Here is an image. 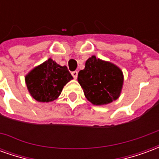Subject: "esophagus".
<instances>
[{
	"label": "esophagus",
	"mask_w": 159,
	"mask_h": 159,
	"mask_svg": "<svg viewBox=\"0 0 159 159\" xmlns=\"http://www.w3.org/2000/svg\"><path fill=\"white\" fill-rule=\"evenodd\" d=\"M77 74H78V72H77L76 70H75V71H72V72H71V75H72V76L74 77V79H76V78H77Z\"/></svg>",
	"instance_id": "esophagus-1"
}]
</instances>
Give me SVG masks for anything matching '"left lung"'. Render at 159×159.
<instances>
[{"label": "left lung", "mask_w": 159, "mask_h": 159, "mask_svg": "<svg viewBox=\"0 0 159 159\" xmlns=\"http://www.w3.org/2000/svg\"><path fill=\"white\" fill-rule=\"evenodd\" d=\"M78 83L87 100L95 106L107 105L120 96L123 89V74L119 67L93 55L80 70Z\"/></svg>", "instance_id": "1"}]
</instances>
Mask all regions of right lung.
Instances as JSON below:
<instances>
[{
  "label": "right lung",
  "mask_w": 159,
  "mask_h": 159,
  "mask_svg": "<svg viewBox=\"0 0 159 159\" xmlns=\"http://www.w3.org/2000/svg\"><path fill=\"white\" fill-rule=\"evenodd\" d=\"M73 79L66 66L58 65L52 59L31 70L25 76V83L30 95L39 102L56 100L64 86Z\"/></svg>",
  "instance_id": "add662e5"
}]
</instances>
